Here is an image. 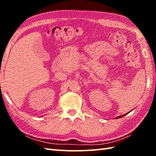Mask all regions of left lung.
I'll use <instances>...</instances> for the list:
<instances>
[{
    "label": "left lung",
    "mask_w": 156,
    "mask_h": 156,
    "mask_svg": "<svg viewBox=\"0 0 156 156\" xmlns=\"http://www.w3.org/2000/svg\"><path fill=\"white\" fill-rule=\"evenodd\" d=\"M129 112L126 113V114H124V115H119V116H118V117H116V118H122V117H123V116H125V115H126V114H128V113H129Z\"/></svg>",
    "instance_id": "obj_1"
}]
</instances>
